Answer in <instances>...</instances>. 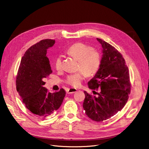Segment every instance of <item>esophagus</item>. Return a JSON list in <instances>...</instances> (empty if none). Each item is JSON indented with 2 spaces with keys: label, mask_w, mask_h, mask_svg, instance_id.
I'll use <instances>...</instances> for the list:
<instances>
[{
  "label": "esophagus",
  "mask_w": 149,
  "mask_h": 149,
  "mask_svg": "<svg viewBox=\"0 0 149 149\" xmlns=\"http://www.w3.org/2000/svg\"><path fill=\"white\" fill-rule=\"evenodd\" d=\"M77 91V89H75V88H70L67 91V94H71V93H75Z\"/></svg>",
  "instance_id": "obj_1"
}]
</instances>
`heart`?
I'll list each match as a JSON object with an SVG mask.
<instances>
[{"mask_svg": "<svg viewBox=\"0 0 149 149\" xmlns=\"http://www.w3.org/2000/svg\"><path fill=\"white\" fill-rule=\"evenodd\" d=\"M67 53L78 60V68L86 75L91 76L98 71L101 64V55L98 51L91 49V48L84 44L77 43L69 48ZM61 60L62 56L59 55L55 60V68L58 71L61 68ZM83 72L79 71L68 75L66 83L75 88L79 87L84 78L85 75Z\"/></svg>", "mask_w": 149, "mask_h": 149, "instance_id": "heart-1", "label": "heart"}]
</instances>
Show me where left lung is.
I'll list each match as a JSON object with an SVG mask.
<instances>
[{
	"label": "left lung",
	"instance_id": "8db88e82",
	"mask_svg": "<svg viewBox=\"0 0 149 149\" xmlns=\"http://www.w3.org/2000/svg\"><path fill=\"white\" fill-rule=\"evenodd\" d=\"M97 40L102 47L101 64L88 84L90 89L99 88L100 91L97 96H92L85 91L83 108L90 119L100 122L123 108L128 99L130 83L128 68L121 54L105 41Z\"/></svg>",
	"mask_w": 149,
	"mask_h": 149
}]
</instances>
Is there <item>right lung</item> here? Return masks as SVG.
<instances>
[{
	"mask_svg": "<svg viewBox=\"0 0 149 149\" xmlns=\"http://www.w3.org/2000/svg\"><path fill=\"white\" fill-rule=\"evenodd\" d=\"M55 40L45 39L32 45L22 58L16 79L17 90L26 108L36 116L44 119L61 106L65 91L49 93L44 79L52 72L47 49Z\"/></svg>",
	"mask_w": 149,
	"mask_h": 149,
	"instance_id": "obj_1",
	"label": "right lung"
}]
</instances>
